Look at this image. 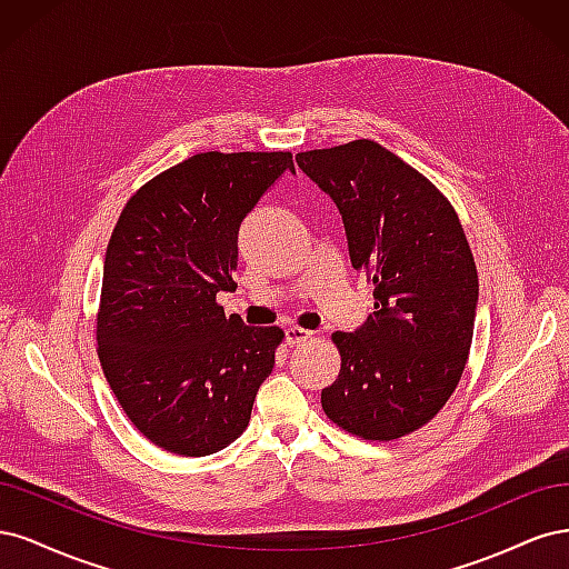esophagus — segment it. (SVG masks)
I'll return each mask as SVG.
<instances>
[{
	"instance_id": "obj_1",
	"label": "esophagus",
	"mask_w": 569,
	"mask_h": 569,
	"mask_svg": "<svg viewBox=\"0 0 569 569\" xmlns=\"http://www.w3.org/2000/svg\"><path fill=\"white\" fill-rule=\"evenodd\" d=\"M311 338H315V333L307 331V328H300V326L286 328V342L288 345H302V342H309Z\"/></svg>"
}]
</instances>
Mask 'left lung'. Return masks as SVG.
<instances>
[{"label":"left lung","mask_w":569,"mask_h":569,"mask_svg":"<svg viewBox=\"0 0 569 569\" xmlns=\"http://www.w3.org/2000/svg\"><path fill=\"white\" fill-rule=\"evenodd\" d=\"M296 160L333 198L376 300L355 333H333L340 373L321 390L323 413L390 442L430 423L463 376L480 290L468 238L447 196L371 139Z\"/></svg>","instance_id":"8db88e82"}]
</instances>
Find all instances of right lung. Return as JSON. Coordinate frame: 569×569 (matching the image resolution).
Here are the masks:
<instances>
[{
  "label": "right lung",
  "mask_w": 569,
  "mask_h": 569,
  "mask_svg": "<svg viewBox=\"0 0 569 569\" xmlns=\"http://www.w3.org/2000/svg\"><path fill=\"white\" fill-rule=\"evenodd\" d=\"M292 153L191 156L127 200L97 311L103 376L132 426L179 456L229 447L273 369L279 326L250 328L217 305L233 290L238 229Z\"/></svg>",
  "instance_id": "right-lung-1"
}]
</instances>
